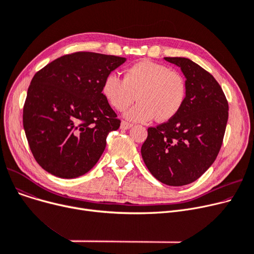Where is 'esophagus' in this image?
Returning a JSON list of instances; mask_svg holds the SVG:
<instances>
[{
    "label": "esophagus",
    "instance_id": "34e87169",
    "mask_svg": "<svg viewBox=\"0 0 254 254\" xmlns=\"http://www.w3.org/2000/svg\"><path fill=\"white\" fill-rule=\"evenodd\" d=\"M131 127H132V125L129 124V123H127V122H126V120H124V122H122V125H120V128H122V129H128V128H130Z\"/></svg>",
    "mask_w": 254,
    "mask_h": 254
}]
</instances>
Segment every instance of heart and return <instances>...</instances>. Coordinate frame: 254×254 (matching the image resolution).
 Returning <instances> with one entry per match:
<instances>
[{
  "instance_id": "obj_1",
  "label": "heart",
  "mask_w": 254,
  "mask_h": 254,
  "mask_svg": "<svg viewBox=\"0 0 254 254\" xmlns=\"http://www.w3.org/2000/svg\"><path fill=\"white\" fill-rule=\"evenodd\" d=\"M103 95L118 111L135 101L138 103L126 113L134 122H168L181 110L186 98V82L177 71L149 60L136 63L126 71L124 79L109 73L103 81Z\"/></svg>"
}]
</instances>
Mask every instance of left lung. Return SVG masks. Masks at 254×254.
I'll return each instance as SVG.
<instances>
[{"mask_svg": "<svg viewBox=\"0 0 254 254\" xmlns=\"http://www.w3.org/2000/svg\"><path fill=\"white\" fill-rule=\"evenodd\" d=\"M180 66L186 78V98L179 113L148 127L141 147L143 161L164 184L182 186L201 177L221 148L229 103L209 72L185 58H165Z\"/></svg>", "mask_w": 254, "mask_h": 254, "instance_id": "left-lung-1", "label": "left lung"}]
</instances>
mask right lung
<instances>
[{
    "label": "right lung",
    "instance_id": "obj_1",
    "mask_svg": "<svg viewBox=\"0 0 254 254\" xmlns=\"http://www.w3.org/2000/svg\"><path fill=\"white\" fill-rule=\"evenodd\" d=\"M125 58L78 51L33 77L22 123L36 162L60 178L84 175L100 159L120 120L102 92L105 77Z\"/></svg>",
    "mask_w": 254,
    "mask_h": 254
}]
</instances>
